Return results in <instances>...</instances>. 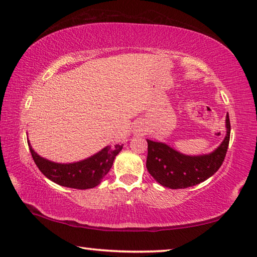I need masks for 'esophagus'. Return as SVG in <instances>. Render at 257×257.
Listing matches in <instances>:
<instances>
[{"label":"esophagus","mask_w":257,"mask_h":257,"mask_svg":"<svg viewBox=\"0 0 257 257\" xmlns=\"http://www.w3.org/2000/svg\"><path fill=\"white\" fill-rule=\"evenodd\" d=\"M144 132V125H142V123H137L135 125V128H134V133H135L136 135H143Z\"/></svg>","instance_id":"esophagus-1"}]
</instances>
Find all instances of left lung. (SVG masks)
Instances as JSON below:
<instances>
[{
    "label": "left lung",
    "instance_id": "1",
    "mask_svg": "<svg viewBox=\"0 0 257 257\" xmlns=\"http://www.w3.org/2000/svg\"><path fill=\"white\" fill-rule=\"evenodd\" d=\"M231 123L226 115V136L213 152L202 156H186L165 143L148 141L147 168L153 179L171 189L198 185L216 173L226 156Z\"/></svg>",
    "mask_w": 257,
    "mask_h": 257
}]
</instances>
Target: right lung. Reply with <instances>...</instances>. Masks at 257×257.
<instances>
[{
	"mask_svg": "<svg viewBox=\"0 0 257 257\" xmlns=\"http://www.w3.org/2000/svg\"><path fill=\"white\" fill-rule=\"evenodd\" d=\"M29 148L32 158L41 173L57 185L75 189L94 188L108 173L114 159L122 150V145L106 147L90 158L71 164H57L40 157L31 147Z\"/></svg>",
	"mask_w": 257,
	"mask_h": 257,
	"instance_id": "add662e5",
	"label": "right lung"
}]
</instances>
